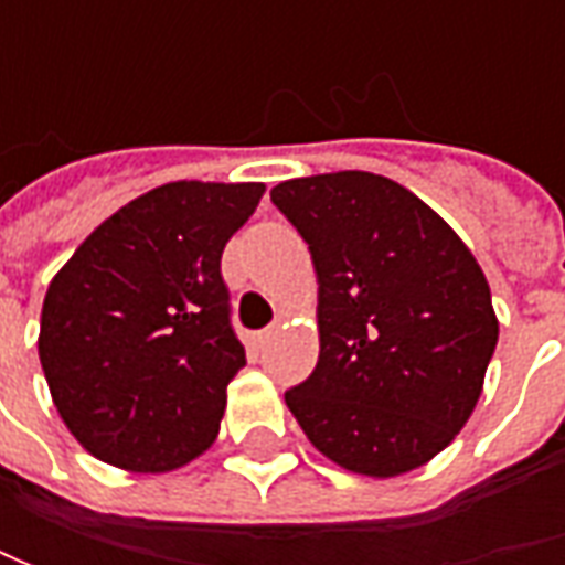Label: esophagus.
<instances>
[{
    "label": "esophagus",
    "instance_id": "esophagus-1",
    "mask_svg": "<svg viewBox=\"0 0 565 565\" xmlns=\"http://www.w3.org/2000/svg\"><path fill=\"white\" fill-rule=\"evenodd\" d=\"M276 333H279V330H276V323H273V327H267V330H260V333H257V345H267V342H270Z\"/></svg>",
    "mask_w": 565,
    "mask_h": 565
}]
</instances>
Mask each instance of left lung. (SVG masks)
Listing matches in <instances>:
<instances>
[{
  "label": "left lung",
  "mask_w": 565,
  "mask_h": 565,
  "mask_svg": "<svg viewBox=\"0 0 565 565\" xmlns=\"http://www.w3.org/2000/svg\"><path fill=\"white\" fill-rule=\"evenodd\" d=\"M317 270L320 359L286 393L337 466L393 478L424 466L468 422L497 317L471 250L444 220L374 172H327L270 191Z\"/></svg>",
  "instance_id": "8db88e82"
}]
</instances>
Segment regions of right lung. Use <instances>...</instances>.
Returning <instances> with one entry per match:
<instances>
[{"label": "right lung", "instance_id": "obj_1", "mask_svg": "<svg viewBox=\"0 0 565 565\" xmlns=\"http://www.w3.org/2000/svg\"><path fill=\"white\" fill-rule=\"evenodd\" d=\"M260 198V182L153 188L55 273L40 364L90 456L157 475L216 440L228 380L245 367L220 260Z\"/></svg>", "mask_w": 565, "mask_h": 565}]
</instances>
